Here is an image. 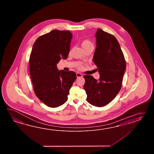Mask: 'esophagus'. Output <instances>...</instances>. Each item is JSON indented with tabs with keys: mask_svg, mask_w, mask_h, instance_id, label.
Returning <instances> with one entry per match:
<instances>
[{
	"mask_svg": "<svg viewBox=\"0 0 154 154\" xmlns=\"http://www.w3.org/2000/svg\"><path fill=\"white\" fill-rule=\"evenodd\" d=\"M76 76H77V78L82 77V75L81 73H79V72H76Z\"/></svg>",
	"mask_w": 154,
	"mask_h": 154,
	"instance_id": "esophagus-1",
	"label": "esophagus"
}]
</instances>
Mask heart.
<instances>
[{
    "instance_id": "obj_1",
    "label": "heart",
    "mask_w": 154,
    "mask_h": 154,
    "mask_svg": "<svg viewBox=\"0 0 154 154\" xmlns=\"http://www.w3.org/2000/svg\"><path fill=\"white\" fill-rule=\"evenodd\" d=\"M82 48L84 49V51L86 49H88V48H94V45L92 43L91 41L90 40L88 39H85L83 40L82 42ZM82 64H79L78 66H77V68L79 69H82Z\"/></svg>"
}]
</instances>
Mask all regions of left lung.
<instances>
[{"mask_svg": "<svg viewBox=\"0 0 154 154\" xmlns=\"http://www.w3.org/2000/svg\"><path fill=\"white\" fill-rule=\"evenodd\" d=\"M96 37L97 47L93 62L100 78L97 81L92 76H84V89L87 101L100 107L110 103L120 91L126 62L118 41L113 35L98 29Z\"/></svg>", "mask_w": 154, "mask_h": 154, "instance_id": "obj_1", "label": "left lung"}]
</instances>
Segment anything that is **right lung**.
Wrapping results in <instances>:
<instances>
[{
    "label": "right lung",
    "mask_w": 154,
    "mask_h": 154,
    "mask_svg": "<svg viewBox=\"0 0 154 154\" xmlns=\"http://www.w3.org/2000/svg\"><path fill=\"white\" fill-rule=\"evenodd\" d=\"M72 33L54 29L39 36L29 56V70L36 96L44 104L55 108L68 100L69 90L76 78L72 71H59L57 64L69 54Z\"/></svg>",
    "instance_id": "obj_1"
}]
</instances>
